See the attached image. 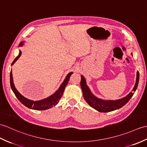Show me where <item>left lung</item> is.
<instances>
[{
	"label": "left lung",
	"mask_w": 147,
	"mask_h": 147,
	"mask_svg": "<svg viewBox=\"0 0 147 147\" xmlns=\"http://www.w3.org/2000/svg\"><path fill=\"white\" fill-rule=\"evenodd\" d=\"M131 54L132 55V53ZM81 87L82 91H83L84 100L87 102L88 105L98 111L106 113L118 110V109L121 108L125 105L127 104L134 94V92H130L127 96L117 100H103L102 99L96 97L91 93L90 88L87 86L86 80H85L84 77L83 75H81ZM138 81L139 72L137 71V73H136V83L134 89L132 90L133 91L135 92L136 91L138 84Z\"/></svg>",
	"instance_id": "obj_1"
}]
</instances>
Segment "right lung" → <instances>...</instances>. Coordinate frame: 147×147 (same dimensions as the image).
Wrapping results in <instances>:
<instances>
[{"label": "right lung", "instance_id": "right-lung-1", "mask_svg": "<svg viewBox=\"0 0 147 147\" xmlns=\"http://www.w3.org/2000/svg\"><path fill=\"white\" fill-rule=\"evenodd\" d=\"M23 44H24V42H21L19 44V46H22ZM21 53H22L21 51H19V55L15 58L14 60H13V61L12 63V65H13V64L15 63L16 61L20 57V55H21ZM73 74V72H71L67 75L65 80H64V81L63 82V83L61 84L59 89H58L53 94L49 96L48 98L44 99V100H39V101H34L32 100H30L29 99L23 96L21 94L19 93V92L17 90V89L14 86V84H13L12 70L11 71V74H10V83H11V86L12 88V90L13 91V93L15 94L16 96L18 98V100L20 101V103H22L24 105L26 106V107L32 109V110H47V109L52 108L53 107H54V106H55L57 104L61 96H63L64 90L65 89V87L66 86L68 81L69 80L70 76H71V74Z\"/></svg>", "mask_w": 147, "mask_h": 147}]
</instances>
